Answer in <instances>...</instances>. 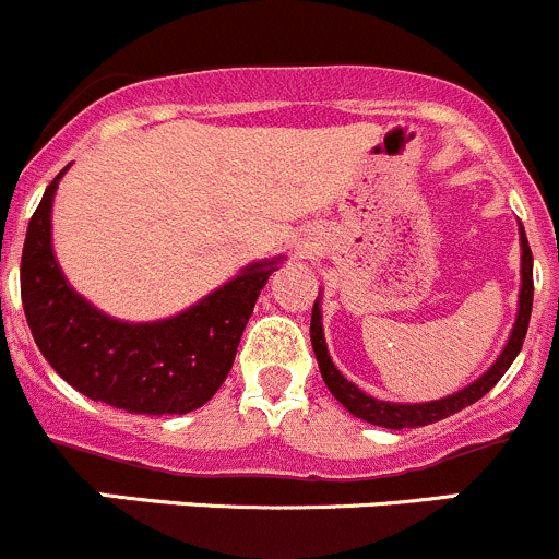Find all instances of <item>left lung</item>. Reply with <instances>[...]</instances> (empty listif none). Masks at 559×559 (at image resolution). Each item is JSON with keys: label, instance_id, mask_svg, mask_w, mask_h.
<instances>
[{"label": "left lung", "instance_id": "8db88e82", "mask_svg": "<svg viewBox=\"0 0 559 559\" xmlns=\"http://www.w3.org/2000/svg\"><path fill=\"white\" fill-rule=\"evenodd\" d=\"M519 247H522V287H519V309H516V320H513V329L508 334L506 347L497 356V361L480 374L478 380L465 385L456 394L443 396V400H432V402H383L374 400V396L364 394L356 383L345 378L340 369L334 367L329 356V347H325V334H323V314H320V296L312 307V323H309V336H312V350L314 358H318L320 374H323V383L329 385V391L334 394V400L345 407L347 413H353L361 421L374 424V427H385V429H416V427H427V424L443 421V418L454 416V413L465 411L467 405L478 402L480 396L489 394L491 389L497 385V380L508 372V367L513 364V358L519 356L524 345V336H527V325H530V312H533V252H530L527 236H524L522 223H519Z\"/></svg>", "mask_w": 559, "mask_h": 559}]
</instances>
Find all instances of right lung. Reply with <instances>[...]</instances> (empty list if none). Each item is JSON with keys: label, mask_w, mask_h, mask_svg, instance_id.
<instances>
[{"label": "right lung", "mask_w": 559, "mask_h": 559, "mask_svg": "<svg viewBox=\"0 0 559 559\" xmlns=\"http://www.w3.org/2000/svg\"><path fill=\"white\" fill-rule=\"evenodd\" d=\"M64 170L32 214L21 255V301L37 347L94 402L146 416L198 411L228 378L247 320L282 255L250 263L170 318L152 323L110 318L73 290L53 255L51 209Z\"/></svg>", "instance_id": "1"}]
</instances>
